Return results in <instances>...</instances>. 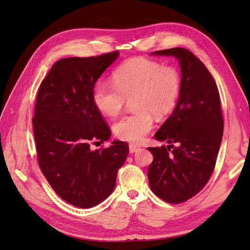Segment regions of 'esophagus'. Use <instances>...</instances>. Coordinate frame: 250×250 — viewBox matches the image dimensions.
<instances>
[{"label":"esophagus","mask_w":250,"mask_h":250,"mask_svg":"<svg viewBox=\"0 0 250 250\" xmlns=\"http://www.w3.org/2000/svg\"><path fill=\"white\" fill-rule=\"evenodd\" d=\"M128 149H130V152H131V154H133V152L138 151V150L140 149V147H139V146H135V144H130V146H128Z\"/></svg>","instance_id":"1"}]
</instances>
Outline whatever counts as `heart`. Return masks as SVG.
<instances>
[{
  "label": "heart",
  "instance_id": "b5f03b06",
  "mask_svg": "<svg viewBox=\"0 0 250 250\" xmlns=\"http://www.w3.org/2000/svg\"><path fill=\"white\" fill-rule=\"evenodd\" d=\"M113 83L100 82L92 94L94 106L107 117L119 114L132 99L134 113L118 119L113 132L119 139L141 142L154 126L152 115L162 118L174 109L181 93V76L171 66L137 57L113 72Z\"/></svg>",
  "mask_w": 250,
  "mask_h": 250
}]
</instances>
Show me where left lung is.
Masks as SVG:
<instances>
[{"mask_svg": "<svg viewBox=\"0 0 250 250\" xmlns=\"http://www.w3.org/2000/svg\"><path fill=\"white\" fill-rule=\"evenodd\" d=\"M150 55L172 56L181 66L178 103L155 134L168 146L147 148L154 156L147 170L151 191L180 204L196 195L213 173L223 134L220 96L210 71L190 51L173 47Z\"/></svg>", "mask_w": 250, "mask_h": 250, "instance_id": "left-lung-1", "label": "left lung"}]
</instances>
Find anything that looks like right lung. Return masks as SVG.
Returning a JSON list of instances; mask_svg holds the SVG:
<instances>
[{
    "label": "right lung",
    "mask_w": 250,
    "mask_h": 250,
    "mask_svg": "<svg viewBox=\"0 0 250 250\" xmlns=\"http://www.w3.org/2000/svg\"><path fill=\"white\" fill-rule=\"evenodd\" d=\"M119 53L56 62L39 87L33 131L39 167L54 191L68 204L92 208L113 192L128 146L113 141L90 148L111 132L92 101L93 88Z\"/></svg>",
    "instance_id": "add662e5"
}]
</instances>
